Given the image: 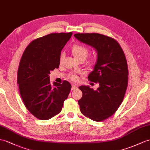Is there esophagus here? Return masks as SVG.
I'll list each match as a JSON object with an SVG mask.
<instances>
[{
  "instance_id": "34e87169",
  "label": "esophagus",
  "mask_w": 150,
  "mask_h": 150,
  "mask_svg": "<svg viewBox=\"0 0 150 150\" xmlns=\"http://www.w3.org/2000/svg\"><path fill=\"white\" fill-rule=\"evenodd\" d=\"M77 88H78V87L76 86H75V85H72L71 91H74V90H76Z\"/></svg>"
}]
</instances>
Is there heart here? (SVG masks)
<instances>
[{"mask_svg":"<svg viewBox=\"0 0 150 150\" xmlns=\"http://www.w3.org/2000/svg\"><path fill=\"white\" fill-rule=\"evenodd\" d=\"M71 51L73 57H74L76 60L79 62L80 61L83 62V60H85L86 58V57H88V53H89V50L86 47L81 45H78V44L73 45L71 47ZM63 58H64V54L62 53L59 57V62L60 64L62 62ZM96 62V61L95 58H90L89 60H88L86 62L85 66L88 69L92 68L95 65ZM69 78H70V79L72 81H76L78 80V76L76 75H71L70 77H69Z\"/></svg>","mask_w":150,"mask_h":150,"instance_id":"obj_1","label":"heart"}]
</instances>
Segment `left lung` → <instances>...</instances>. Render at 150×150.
<instances>
[{"instance_id":"1","label":"left lung","mask_w":150,"mask_h":150,"mask_svg":"<svg viewBox=\"0 0 150 150\" xmlns=\"http://www.w3.org/2000/svg\"><path fill=\"white\" fill-rule=\"evenodd\" d=\"M74 37L97 52L96 64L88 79L99 87L97 90L79 87L83 93L78 100L80 111L93 121L102 122L117 111L125 96L129 76L126 57L120 44L111 37L97 33L76 34Z\"/></svg>"}]
</instances>
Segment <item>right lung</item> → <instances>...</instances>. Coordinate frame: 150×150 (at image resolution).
<instances>
[{
  "mask_svg": "<svg viewBox=\"0 0 150 150\" xmlns=\"http://www.w3.org/2000/svg\"><path fill=\"white\" fill-rule=\"evenodd\" d=\"M72 32L53 33L32 41L25 50L17 74L21 97L32 115L47 120L59 114L71 85L67 81L51 86L50 71L59 67L62 50Z\"/></svg>",
  "mask_w": 150,
  "mask_h": 150,
  "instance_id": "right-lung-1",
  "label": "right lung"
}]
</instances>
